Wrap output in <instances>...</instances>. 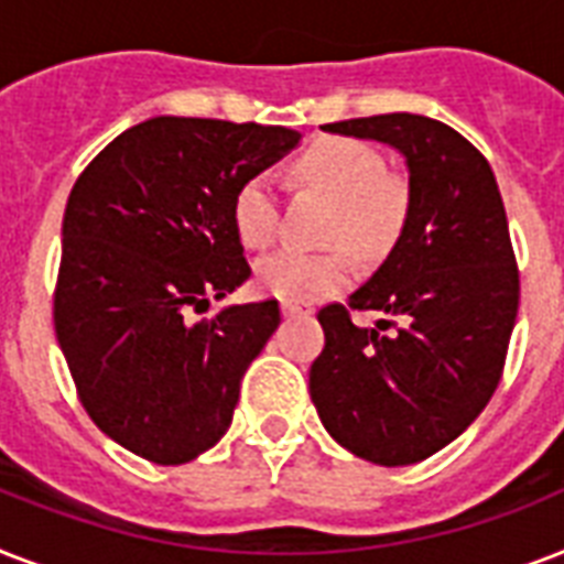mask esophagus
Here are the masks:
<instances>
[{
    "label": "esophagus",
    "instance_id": "esophagus-1",
    "mask_svg": "<svg viewBox=\"0 0 564 564\" xmlns=\"http://www.w3.org/2000/svg\"><path fill=\"white\" fill-rule=\"evenodd\" d=\"M281 313L286 318H295V316H307L310 310L307 307H299V304H286V301H283L281 304Z\"/></svg>",
    "mask_w": 564,
    "mask_h": 564
}]
</instances>
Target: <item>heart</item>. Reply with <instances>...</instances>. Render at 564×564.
Returning a JSON list of instances; mask_svg holds the SVG:
<instances>
[{
    "mask_svg": "<svg viewBox=\"0 0 564 564\" xmlns=\"http://www.w3.org/2000/svg\"><path fill=\"white\" fill-rule=\"evenodd\" d=\"M295 175L304 187L336 202L327 225L330 246H348L360 257H377L401 237L410 216V184L398 172L386 170L383 154L366 140H318L295 161ZM230 219L242 246H272L281 228V202L265 172L239 184L230 202ZM351 274L354 263L345 251L307 254L281 248L257 263L254 281L265 295L286 304H313L343 290Z\"/></svg>",
    "mask_w": 564,
    "mask_h": 564,
    "instance_id": "1",
    "label": "heart"
}]
</instances>
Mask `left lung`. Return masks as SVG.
<instances>
[{"label":"left lung","mask_w":564,"mask_h":564,"mask_svg":"<svg viewBox=\"0 0 564 564\" xmlns=\"http://www.w3.org/2000/svg\"><path fill=\"white\" fill-rule=\"evenodd\" d=\"M325 131L394 145L410 170V216L369 281L318 310L325 348L310 398L360 459L421 463L480 415L503 375L521 299L503 198L489 161L438 119L380 113ZM369 308L384 318L354 326Z\"/></svg>","instance_id":"left-lung-1"}]
</instances>
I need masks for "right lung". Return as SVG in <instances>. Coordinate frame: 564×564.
I'll return each mask as SVG.
<instances>
[{"mask_svg":"<svg viewBox=\"0 0 564 564\" xmlns=\"http://www.w3.org/2000/svg\"><path fill=\"white\" fill-rule=\"evenodd\" d=\"M299 143L281 126L154 117L78 175L64 213L55 334L78 401L113 442L181 465L225 436L278 301L210 299L251 278L230 202Z\"/></svg>","mask_w":564,"mask_h":564,"instance_id":"right-lung-1","label":"right lung"}]
</instances>
